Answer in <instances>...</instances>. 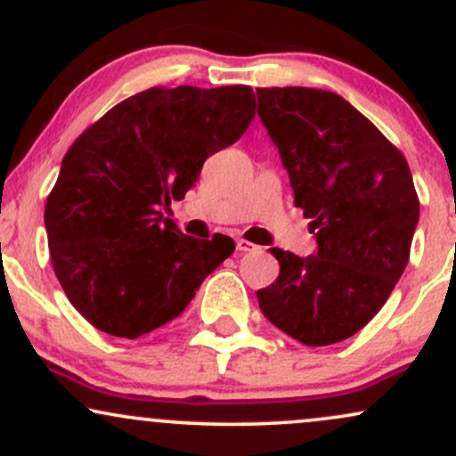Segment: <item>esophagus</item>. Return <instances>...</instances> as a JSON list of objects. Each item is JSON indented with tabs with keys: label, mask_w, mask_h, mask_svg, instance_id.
Instances as JSON below:
<instances>
[{
	"label": "esophagus",
	"mask_w": 456,
	"mask_h": 456,
	"mask_svg": "<svg viewBox=\"0 0 456 456\" xmlns=\"http://www.w3.org/2000/svg\"><path fill=\"white\" fill-rule=\"evenodd\" d=\"M235 248H238V253H253V250H257L259 246L253 244V242H248V240L240 238L238 242H235Z\"/></svg>",
	"instance_id": "esophagus-1"
}]
</instances>
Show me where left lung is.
<instances>
[{
    "instance_id": "1",
    "label": "left lung",
    "mask_w": 456,
    "mask_h": 456,
    "mask_svg": "<svg viewBox=\"0 0 456 456\" xmlns=\"http://www.w3.org/2000/svg\"><path fill=\"white\" fill-rule=\"evenodd\" d=\"M259 118L281 151L317 253L272 248L279 279L257 291L276 328L308 347L354 337L386 305L420 216L405 156L338 94L259 87Z\"/></svg>"
}]
</instances>
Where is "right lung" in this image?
Masks as SVG:
<instances>
[{
  "label": "right lung",
  "instance_id": "1",
  "mask_svg": "<svg viewBox=\"0 0 456 456\" xmlns=\"http://www.w3.org/2000/svg\"><path fill=\"white\" fill-rule=\"evenodd\" d=\"M255 118L248 86L150 87L78 134L45 206L51 261L70 305L111 337L175 319L235 250L184 235L162 208L184 199L208 156Z\"/></svg>",
  "mask_w": 456,
  "mask_h": 456
}]
</instances>
